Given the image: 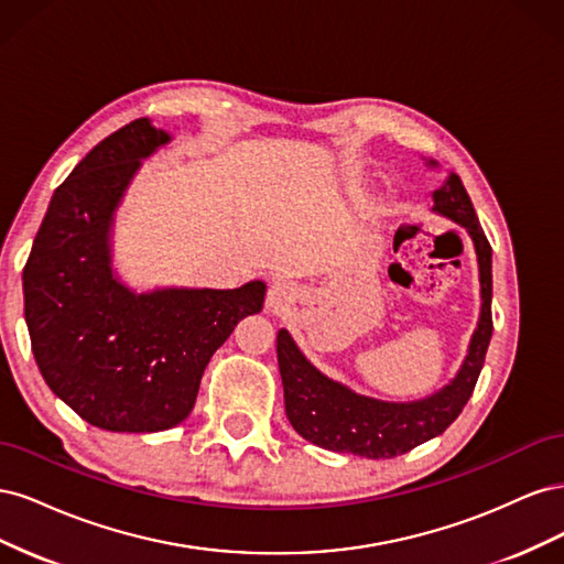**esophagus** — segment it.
<instances>
[{"mask_svg":"<svg viewBox=\"0 0 564 564\" xmlns=\"http://www.w3.org/2000/svg\"><path fill=\"white\" fill-rule=\"evenodd\" d=\"M286 303V292H284V286H272V292L268 294V308L270 311H280L282 305Z\"/></svg>","mask_w":564,"mask_h":564,"instance_id":"34e87169","label":"esophagus"}]
</instances>
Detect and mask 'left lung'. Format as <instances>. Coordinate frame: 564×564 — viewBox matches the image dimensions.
<instances>
[{
	"instance_id": "obj_1",
	"label": "left lung",
	"mask_w": 564,
	"mask_h": 564,
	"mask_svg": "<svg viewBox=\"0 0 564 564\" xmlns=\"http://www.w3.org/2000/svg\"><path fill=\"white\" fill-rule=\"evenodd\" d=\"M437 169L435 160H425ZM433 212L464 228L480 272V317L454 379L433 395L412 402L377 400L322 373L286 329L278 332V365L284 409L294 431L313 445L365 458H392L445 433L473 395L491 338V247L464 183L449 174L433 191Z\"/></svg>"
}]
</instances>
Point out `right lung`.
<instances>
[{"mask_svg":"<svg viewBox=\"0 0 564 564\" xmlns=\"http://www.w3.org/2000/svg\"><path fill=\"white\" fill-rule=\"evenodd\" d=\"M172 133L133 119L100 141L48 202L23 270L25 322L56 398L96 429L158 433L193 412L202 373L265 282L135 292L112 268L115 214Z\"/></svg>","mask_w":564,"mask_h":564,"instance_id":"1","label":"right lung"}]
</instances>
